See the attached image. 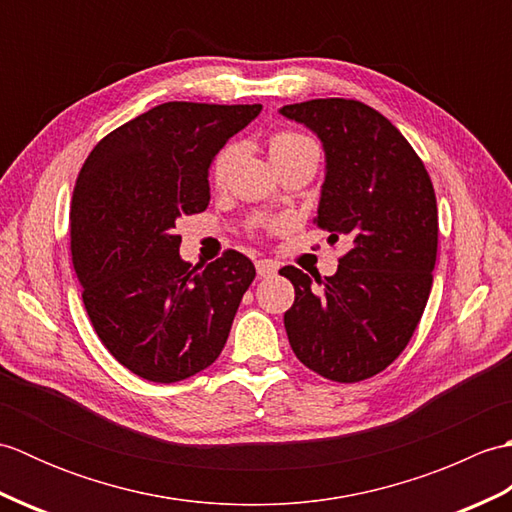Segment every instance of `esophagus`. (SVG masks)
<instances>
[{
  "label": "esophagus",
  "instance_id": "obj_1",
  "mask_svg": "<svg viewBox=\"0 0 512 512\" xmlns=\"http://www.w3.org/2000/svg\"><path fill=\"white\" fill-rule=\"evenodd\" d=\"M255 268H257L259 277H270V275L277 273L279 264L273 262V259H259V262H255Z\"/></svg>",
  "mask_w": 512,
  "mask_h": 512
}]
</instances>
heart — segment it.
<instances>
[{"label":"heart","mask_w":512,"mask_h":512,"mask_svg":"<svg viewBox=\"0 0 512 512\" xmlns=\"http://www.w3.org/2000/svg\"><path fill=\"white\" fill-rule=\"evenodd\" d=\"M268 151H270V158H273V162H277V160H284L288 156L301 154V151H317V147H314L310 138L301 136L297 132H277L270 136ZM235 156H237L235 145H226L220 154L215 156L213 167H211V178L215 184H222L226 180L228 169H231Z\"/></svg>","instance_id":"1"}]
</instances>
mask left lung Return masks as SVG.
Here are the masks:
<instances>
[{"instance_id":"8db88e82","label":"left lung","mask_w":512,"mask_h":512,"mask_svg":"<svg viewBox=\"0 0 512 512\" xmlns=\"http://www.w3.org/2000/svg\"><path fill=\"white\" fill-rule=\"evenodd\" d=\"M279 114L321 140L317 224L352 246L332 277L279 270L295 286L288 341L312 372L358 383L394 363L418 328L438 255L436 193L407 138L369 105L314 99Z\"/></svg>"}]
</instances>
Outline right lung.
<instances>
[{
    "label": "right lung",
    "mask_w": 512,
    "mask_h": 512,
    "mask_svg": "<svg viewBox=\"0 0 512 512\" xmlns=\"http://www.w3.org/2000/svg\"><path fill=\"white\" fill-rule=\"evenodd\" d=\"M262 105L171 101L107 134L76 178L72 264L96 334L151 383L215 363L255 266L237 250L209 266L180 257L182 215L209 206V169Z\"/></svg>",
    "instance_id": "add662e5"
}]
</instances>
